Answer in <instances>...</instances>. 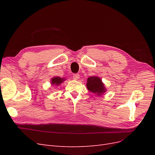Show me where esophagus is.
Returning a JSON list of instances; mask_svg holds the SVG:
<instances>
[{
	"label": "esophagus",
	"mask_w": 155,
	"mask_h": 155,
	"mask_svg": "<svg viewBox=\"0 0 155 155\" xmlns=\"http://www.w3.org/2000/svg\"><path fill=\"white\" fill-rule=\"evenodd\" d=\"M80 76H79V74H75L73 75V79H74V80H78V79H79V77Z\"/></svg>",
	"instance_id": "obj_1"
}]
</instances>
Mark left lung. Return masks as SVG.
I'll return each instance as SVG.
<instances>
[{"instance_id":"obj_1","label":"left lung","mask_w":155,"mask_h":155,"mask_svg":"<svg viewBox=\"0 0 155 155\" xmlns=\"http://www.w3.org/2000/svg\"><path fill=\"white\" fill-rule=\"evenodd\" d=\"M87 87L89 91L98 96L106 92L104 84L101 79L97 76H91L87 79Z\"/></svg>"}]
</instances>
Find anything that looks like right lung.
I'll return each instance as SVG.
<instances>
[{"label": "right lung", "mask_w": 155, "mask_h": 155, "mask_svg": "<svg viewBox=\"0 0 155 155\" xmlns=\"http://www.w3.org/2000/svg\"><path fill=\"white\" fill-rule=\"evenodd\" d=\"M65 80L64 78H61L60 77H54L52 78L51 79V84L52 85H56L59 86L61 83H62Z\"/></svg>", "instance_id": "add662e5"}]
</instances>
